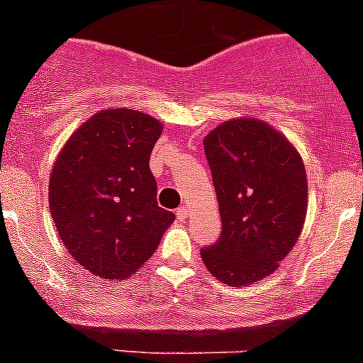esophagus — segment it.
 I'll return each instance as SVG.
<instances>
[{
    "label": "esophagus",
    "mask_w": 363,
    "mask_h": 363,
    "mask_svg": "<svg viewBox=\"0 0 363 363\" xmlns=\"http://www.w3.org/2000/svg\"><path fill=\"white\" fill-rule=\"evenodd\" d=\"M175 214H177V219H186L188 218V207H184V205H182V207H179L177 211H175Z\"/></svg>",
    "instance_id": "obj_1"
}]
</instances>
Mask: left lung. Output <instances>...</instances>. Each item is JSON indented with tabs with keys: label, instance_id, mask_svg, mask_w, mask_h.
<instances>
[{
	"label": "left lung",
	"instance_id": "8db88e82",
	"mask_svg": "<svg viewBox=\"0 0 363 363\" xmlns=\"http://www.w3.org/2000/svg\"><path fill=\"white\" fill-rule=\"evenodd\" d=\"M221 214V235L200 251L208 272L230 286L270 276L298 240L307 212L302 156L283 133L255 117L225 121L203 138Z\"/></svg>",
	"mask_w": 363,
	"mask_h": 363
}]
</instances>
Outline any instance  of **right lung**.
<instances>
[{"label": "right lung", "instance_id": "1", "mask_svg": "<svg viewBox=\"0 0 363 363\" xmlns=\"http://www.w3.org/2000/svg\"><path fill=\"white\" fill-rule=\"evenodd\" d=\"M161 131L149 113L107 108L77 128L56 158L50 214L69 255L93 276L137 272L174 223V212L158 205L149 168Z\"/></svg>", "mask_w": 363, "mask_h": 363}]
</instances>
